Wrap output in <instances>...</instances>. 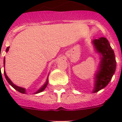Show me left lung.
I'll use <instances>...</instances> for the list:
<instances>
[{
  "label": "left lung",
  "mask_w": 122,
  "mask_h": 122,
  "mask_svg": "<svg viewBox=\"0 0 122 122\" xmlns=\"http://www.w3.org/2000/svg\"><path fill=\"white\" fill-rule=\"evenodd\" d=\"M92 44L100 59L94 76V85L92 93H96L104 89L112 80L115 72L117 62L113 50L106 38L101 37L93 40Z\"/></svg>",
  "instance_id": "left-lung-1"
}]
</instances>
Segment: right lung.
I'll return each instance as SVG.
<instances>
[{
	"label": "right lung",
	"instance_id": "1",
	"mask_svg": "<svg viewBox=\"0 0 122 122\" xmlns=\"http://www.w3.org/2000/svg\"><path fill=\"white\" fill-rule=\"evenodd\" d=\"M9 47H7L6 50H5L6 52H7L9 51ZM4 67L5 68V57L4 58ZM4 76L5 77V79L7 80V82L9 83V85H11V86H12L14 89H16V91H18V92H20V93H22V94H27V92H26V90L25 88H23V87H19V86H18V85H15V84H14V83L10 80V78H9L8 76H7V75L5 70H4ZM48 76H49V75H48ZM48 76H47V80H46V82L44 83V85H42L40 89H38V90H37L35 92L33 93V94H38V93L42 92V91H44V90H45V89L47 87L48 84Z\"/></svg>",
	"mask_w": 122,
	"mask_h": 122
}]
</instances>
